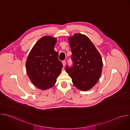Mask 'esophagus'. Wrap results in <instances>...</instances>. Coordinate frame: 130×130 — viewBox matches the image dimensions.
Masks as SVG:
<instances>
[{
    "label": "esophagus",
    "mask_w": 130,
    "mask_h": 130,
    "mask_svg": "<svg viewBox=\"0 0 130 130\" xmlns=\"http://www.w3.org/2000/svg\"><path fill=\"white\" fill-rule=\"evenodd\" d=\"M62 64H63V66L64 67V66H65V65H66V61H65V60L63 61H62Z\"/></svg>",
    "instance_id": "1"
}]
</instances>
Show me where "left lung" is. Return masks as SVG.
I'll list each match as a JSON object with an SVG mask.
<instances>
[{
	"label": "left lung",
	"instance_id": "8db88e82",
	"mask_svg": "<svg viewBox=\"0 0 130 130\" xmlns=\"http://www.w3.org/2000/svg\"><path fill=\"white\" fill-rule=\"evenodd\" d=\"M72 66L65 67L66 71L77 88L86 91L94 87L101 76L102 60L101 55L88 37L76 33L69 37Z\"/></svg>",
	"mask_w": 130,
	"mask_h": 130
}]
</instances>
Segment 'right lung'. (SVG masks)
<instances>
[{
    "instance_id": "add662e5",
    "label": "right lung",
    "mask_w": 130,
    "mask_h": 130,
    "mask_svg": "<svg viewBox=\"0 0 130 130\" xmlns=\"http://www.w3.org/2000/svg\"><path fill=\"white\" fill-rule=\"evenodd\" d=\"M57 39L44 36L31 49L26 62V70L30 80L42 90L54 86L63 68L59 54L54 49Z\"/></svg>"
}]
</instances>
